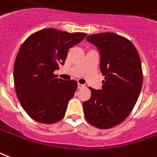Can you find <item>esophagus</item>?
<instances>
[{
  "label": "esophagus",
  "mask_w": 157,
  "mask_h": 157,
  "mask_svg": "<svg viewBox=\"0 0 157 157\" xmlns=\"http://www.w3.org/2000/svg\"><path fill=\"white\" fill-rule=\"evenodd\" d=\"M83 88H84V84H78V89H83Z\"/></svg>",
  "instance_id": "1"
}]
</instances>
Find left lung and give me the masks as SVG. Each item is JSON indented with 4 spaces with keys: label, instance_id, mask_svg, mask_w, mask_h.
Wrapping results in <instances>:
<instances>
[{
    "label": "left lung",
    "instance_id": "8db88e82",
    "mask_svg": "<svg viewBox=\"0 0 157 157\" xmlns=\"http://www.w3.org/2000/svg\"><path fill=\"white\" fill-rule=\"evenodd\" d=\"M86 40L100 51L105 80L100 90L89 88L84 117L95 128L107 129L126 119L137 102L143 84L140 57L129 40L114 33L91 34Z\"/></svg>",
    "mask_w": 157,
    "mask_h": 157
}]
</instances>
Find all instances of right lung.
Returning a JSON list of instances; mask_svg holds the SVG:
<instances>
[{
	"label": "right lung",
	"mask_w": 157,
	"mask_h": 157,
	"mask_svg": "<svg viewBox=\"0 0 157 157\" xmlns=\"http://www.w3.org/2000/svg\"><path fill=\"white\" fill-rule=\"evenodd\" d=\"M85 36L44 29L22 44L13 67L14 85L22 107L34 121L52 124L63 118L78 83L57 78L54 72L64 64L69 49Z\"/></svg>",
	"instance_id": "add662e5"
}]
</instances>
